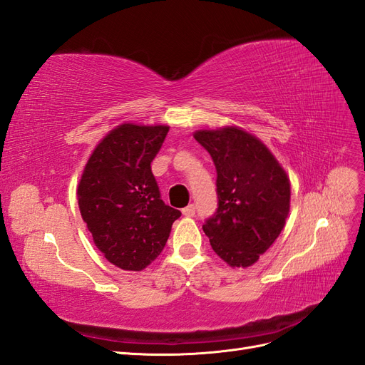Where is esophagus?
Returning <instances> with one entry per match:
<instances>
[{"mask_svg": "<svg viewBox=\"0 0 365 365\" xmlns=\"http://www.w3.org/2000/svg\"><path fill=\"white\" fill-rule=\"evenodd\" d=\"M195 212H196V210H195V205H193V204H189V205L182 208V215H184L185 217H193V216H195Z\"/></svg>", "mask_w": 365, "mask_h": 365, "instance_id": "1", "label": "esophagus"}]
</instances>
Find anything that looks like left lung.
<instances>
[{
	"instance_id": "1",
	"label": "left lung",
	"mask_w": 365,
	"mask_h": 365,
	"mask_svg": "<svg viewBox=\"0 0 365 365\" xmlns=\"http://www.w3.org/2000/svg\"><path fill=\"white\" fill-rule=\"evenodd\" d=\"M195 140L210 153L217 173V210L205 220L204 233L230 267H251L284 227L288 175L259 138L240 128L196 130Z\"/></svg>"
}]
</instances>
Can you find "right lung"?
I'll use <instances>...</instances> for the list:
<instances>
[{
    "label": "right lung",
    "mask_w": 365,
    "mask_h": 365,
    "mask_svg": "<svg viewBox=\"0 0 365 365\" xmlns=\"http://www.w3.org/2000/svg\"><path fill=\"white\" fill-rule=\"evenodd\" d=\"M169 126L123 123L98 143L77 187L82 219L105 259L126 271L155 260L180 210L165 205L150 163Z\"/></svg>",
    "instance_id": "add662e5"
}]
</instances>
